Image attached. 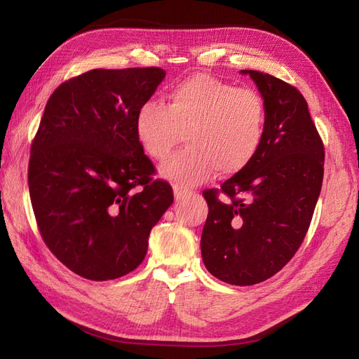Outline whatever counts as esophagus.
Here are the masks:
<instances>
[{"label":"esophagus","instance_id":"obj_1","mask_svg":"<svg viewBox=\"0 0 359 359\" xmlns=\"http://www.w3.org/2000/svg\"><path fill=\"white\" fill-rule=\"evenodd\" d=\"M189 193H190V190L187 187L181 186V184H173V194H175V199L177 201L186 198Z\"/></svg>","mask_w":359,"mask_h":359}]
</instances>
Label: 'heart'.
Masks as SVG:
<instances>
[{
    "mask_svg": "<svg viewBox=\"0 0 359 359\" xmlns=\"http://www.w3.org/2000/svg\"><path fill=\"white\" fill-rule=\"evenodd\" d=\"M265 103L259 93L238 88L210 74H193L173 85L168 106L147 102L136 116L145 153L165 160L186 135L189 147L161 166V175L193 186L214 170L232 175L256 156L265 133Z\"/></svg>",
    "mask_w": 359,
    "mask_h": 359,
    "instance_id": "obj_1",
    "label": "heart"
}]
</instances>
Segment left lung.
<instances>
[{"instance_id":"obj_1","label":"left lung","mask_w":359,"mask_h":359,"mask_svg":"<svg viewBox=\"0 0 359 359\" xmlns=\"http://www.w3.org/2000/svg\"><path fill=\"white\" fill-rule=\"evenodd\" d=\"M250 74L265 103L256 156L219 189L203 191L202 260L224 283L252 286L277 274L304 241L323 180V142L304 95L268 73ZM225 194V201L218 199Z\"/></svg>"}]
</instances>
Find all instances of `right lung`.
Masks as SVG:
<instances>
[{
    "label": "right lung",
    "mask_w": 359,
    "mask_h": 359,
    "mask_svg": "<svg viewBox=\"0 0 359 359\" xmlns=\"http://www.w3.org/2000/svg\"><path fill=\"white\" fill-rule=\"evenodd\" d=\"M166 72L94 69L52 93L31 144L28 187L43 241L74 274L123 277L173 202L136 135V116Z\"/></svg>",
    "instance_id": "obj_1"
}]
</instances>
